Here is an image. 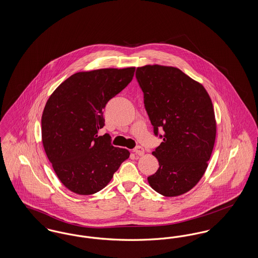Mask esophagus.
<instances>
[{
	"label": "esophagus",
	"mask_w": 258,
	"mask_h": 258,
	"mask_svg": "<svg viewBox=\"0 0 258 258\" xmlns=\"http://www.w3.org/2000/svg\"><path fill=\"white\" fill-rule=\"evenodd\" d=\"M134 152H135V154L136 156H143V155H144V149L142 147H140V146L135 148V150H134Z\"/></svg>",
	"instance_id": "esophagus-1"
}]
</instances>
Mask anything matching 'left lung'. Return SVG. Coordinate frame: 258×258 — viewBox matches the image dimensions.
Here are the masks:
<instances>
[{
	"label": "left lung",
	"mask_w": 258,
	"mask_h": 258,
	"mask_svg": "<svg viewBox=\"0 0 258 258\" xmlns=\"http://www.w3.org/2000/svg\"><path fill=\"white\" fill-rule=\"evenodd\" d=\"M154 133L162 142L152 153L160 167L148 183L161 196L184 195L208 167L217 135L213 103L202 84L177 68L147 64L136 70Z\"/></svg>",
	"instance_id": "1"
}]
</instances>
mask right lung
Wrapping results in <instances>:
<instances>
[{"label": "right lung", "mask_w": 258, "mask_h": 258, "mask_svg": "<svg viewBox=\"0 0 258 258\" xmlns=\"http://www.w3.org/2000/svg\"><path fill=\"white\" fill-rule=\"evenodd\" d=\"M135 68L100 69L73 74L50 96L41 117V139L57 177L81 196L105 187L122 162L126 149L111 145L103 127L108 100L128 85Z\"/></svg>", "instance_id": "1"}]
</instances>
